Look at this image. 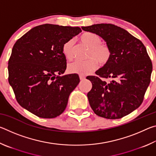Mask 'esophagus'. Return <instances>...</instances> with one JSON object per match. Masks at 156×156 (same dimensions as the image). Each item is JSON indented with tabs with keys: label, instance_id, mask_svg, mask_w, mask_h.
I'll return each mask as SVG.
<instances>
[{
	"label": "esophagus",
	"instance_id": "34e87169",
	"mask_svg": "<svg viewBox=\"0 0 156 156\" xmlns=\"http://www.w3.org/2000/svg\"><path fill=\"white\" fill-rule=\"evenodd\" d=\"M79 77H80V80L82 81V80H84V79H85V76H83V75H80L79 76Z\"/></svg>",
	"mask_w": 156,
	"mask_h": 156
}]
</instances>
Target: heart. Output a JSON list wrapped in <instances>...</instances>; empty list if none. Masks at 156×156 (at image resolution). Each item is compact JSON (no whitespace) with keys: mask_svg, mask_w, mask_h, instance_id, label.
<instances>
[{"mask_svg":"<svg viewBox=\"0 0 156 156\" xmlns=\"http://www.w3.org/2000/svg\"><path fill=\"white\" fill-rule=\"evenodd\" d=\"M80 40L89 47L87 54L89 59L84 61L77 60L70 63L67 67V71L73 74L86 75L96 69L97 61L100 65L106 64L111 57V51L109 47L101 43V38L96 34L84 33L81 36ZM73 41L71 39L62 45L63 55L69 60L73 58Z\"/></svg>","mask_w":156,"mask_h":156,"instance_id":"obj_1","label":"heart"}]
</instances>
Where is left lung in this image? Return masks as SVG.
<instances>
[{
    "label": "left lung",
    "instance_id": "8db88e82",
    "mask_svg": "<svg viewBox=\"0 0 156 156\" xmlns=\"http://www.w3.org/2000/svg\"><path fill=\"white\" fill-rule=\"evenodd\" d=\"M96 34L109 47L111 57L89 76L92 88L87 94L94 113L107 119H119L140 106L151 82L152 62L143 43L127 31L112 24L82 27ZM112 80L107 82L105 79Z\"/></svg>",
    "mask_w": 156,
    "mask_h": 156
}]
</instances>
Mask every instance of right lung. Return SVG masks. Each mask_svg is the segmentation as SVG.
Returning <instances> with one entry per match:
<instances>
[{
  "instance_id": "right-lung-1",
  "label": "right lung",
  "mask_w": 156,
  "mask_h": 156,
  "mask_svg": "<svg viewBox=\"0 0 156 156\" xmlns=\"http://www.w3.org/2000/svg\"><path fill=\"white\" fill-rule=\"evenodd\" d=\"M82 31L78 27L44 24L16 42L8 62L9 83L21 107L42 118H54L67 107L78 74L62 76L67 60L62 45Z\"/></svg>"
}]
</instances>
